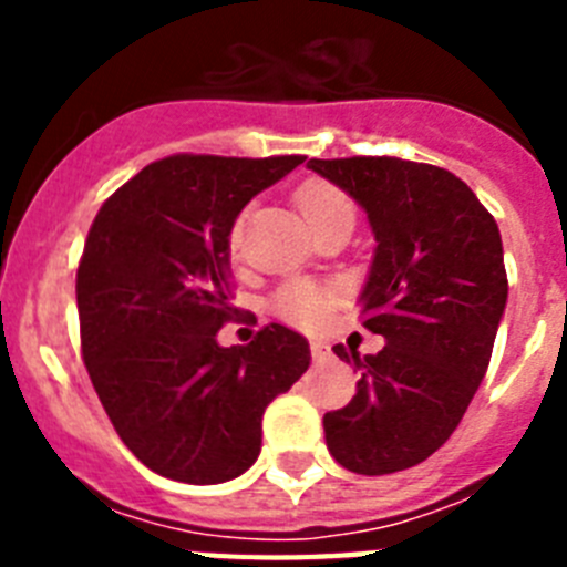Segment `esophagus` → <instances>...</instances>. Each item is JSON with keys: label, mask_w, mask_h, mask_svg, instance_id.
Segmentation results:
<instances>
[{"label": "esophagus", "mask_w": 567, "mask_h": 567, "mask_svg": "<svg viewBox=\"0 0 567 567\" xmlns=\"http://www.w3.org/2000/svg\"><path fill=\"white\" fill-rule=\"evenodd\" d=\"M309 349H312L315 360H327L329 358V346L323 343V340H312V343H309Z\"/></svg>", "instance_id": "obj_1"}]
</instances>
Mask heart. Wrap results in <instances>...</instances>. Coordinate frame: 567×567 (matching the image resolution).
<instances>
[{
  "mask_svg": "<svg viewBox=\"0 0 567 567\" xmlns=\"http://www.w3.org/2000/svg\"><path fill=\"white\" fill-rule=\"evenodd\" d=\"M298 204L303 215H307V221L312 224L315 233L320 227H327L329 221H338V218H354L352 198L343 189L332 187V184L312 182L307 187H300ZM238 240L240 227L235 224L233 233H229V247L238 249ZM332 307L334 289L320 287V284H312V280H289L272 298L275 315L300 329H318L329 318Z\"/></svg>",
  "mask_w": 567,
  "mask_h": 567,
  "instance_id": "heart-1",
  "label": "heart"
}]
</instances>
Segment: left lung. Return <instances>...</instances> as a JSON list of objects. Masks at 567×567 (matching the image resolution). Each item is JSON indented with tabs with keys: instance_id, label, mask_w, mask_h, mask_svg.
Instances as JSON below:
<instances>
[{
	"instance_id": "obj_1",
	"label": "left lung",
	"mask_w": 567,
	"mask_h": 567,
	"mask_svg": "<svg viewBox=\"0 0 567 567\" xmlns=\"http://www.w3.org/2000/svg\"><path fill=\"white\" fill-rule=\"evenodd\" d=\"M369 215L374 260L360 315L383 334L378 354H334L360 369L358 394L323 414L329 454L365 477L432 457L483 383L508 300L494 215L434 164L389 155L312 158Z\"/></svg>"
}]
</instances>
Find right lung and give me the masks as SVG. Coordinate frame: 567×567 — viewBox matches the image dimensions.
<instances>
[{"instance_id": "right-lung-1", "label": "right lung", "mask_w": 567, "mask_h": 567, "mask_svg": "<svg viewBox=\"0 0 567 567\" xmlns=\"http://www.w3.org/2000/svg\"><path fill=\"white\" fill-rule=\"evenodd\" d=\"M303 155H169L99 209L76 272L82 358L110 423L150 471L189 485L235 480L260 454V417L309 369V343L269 323L218 346L229 233Z\"/></svg>"}]
</instances>
